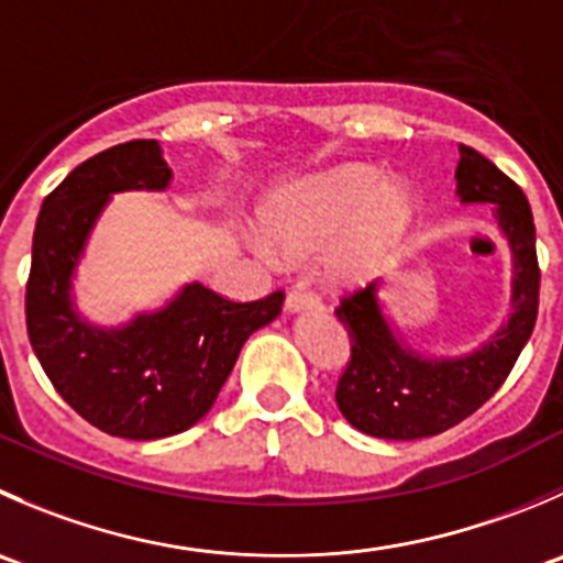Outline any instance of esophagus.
I'll return each mask as SVG.
<instances>
[{
  "label": "esophagus",
  "mask_w": 563,
  "mask_h": 563,
  "mask_svg": "<svg viewBox=\"0 0 563 563\" xmlns=\"http://www.w3.org/2000/svg\"><path fill=\"white\" fill-rule=\"evenodd\" d=\"M286 308L291 310H316V308H321V299H319V294H313L310 291L308 286H302V283H299V286H294L291 291L286 294Z\"/></svg>",
  "instance_id": "obj_1"
}]
</instances>
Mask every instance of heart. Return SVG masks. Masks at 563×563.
Segmentation results:
<instances>
[{"label": "heart", "instance_id": "obj_1", "mask_svg": "<svg viewBox=\"0 0 563 563\" xmlns=\"http://www.w3.org/2000/svg\"><path fill=\"white\" fill-rule=\"evenodd\" d=\"M412 192L363 165L335 167L283 189L264 211L272 244L286 255L327 253L338 283H360L390 255L412 220ZM264 253L272 255L269 247Z\"/></svg>", "mask_w": 563, "mask_h": 563}]
</instances>
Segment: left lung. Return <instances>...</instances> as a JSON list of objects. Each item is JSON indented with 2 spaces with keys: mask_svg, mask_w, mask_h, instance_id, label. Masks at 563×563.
Segmentation results:
<instances>
[{
  "mask_svg": "<svg viewBox=\"0 0 563 563\" xmlns=\"http://www.w3.org/2000/svg\"><path fill=\"white\" fill-rule=\"evenodd\" d=\"M456 192L462 203H493L515 255L509 324L478 352L456 360L420 357L393 338L376 283L341 297L335 308L352 343L335 401L360 432L385 440L432 438L476 412L515 368L539 313L537 228L522 189L478 151L462 145Z\"/></svg>",
  "mask_w": 563,
  "mask_h": 563,
  "instance_id": "1",
  "label": "left lung"
}]
</instances>
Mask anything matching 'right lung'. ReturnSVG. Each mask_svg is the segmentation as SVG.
Returning <instances> with one entry per match:
<instances>
[{"label":"right lung","mask_w":563,"mask_h":563,"mask_svg":"<svg viewBox=\"0 0 563 563\" xmlns=\"http://www.w3.org/2000/svg\"><path fill=\"white\" fill-rule=\"evenodd\" d=\"M156 140L101 151L43 200L26 280V332L54 390L101 432L159 440L195 427L236 365L244 341L277 319L286 294L233 302L192 283L165 310L98 330L70 310V275L112 192L165 189Z\"/></svg>","instance_id":"right-lung-1"}]
</instances>
